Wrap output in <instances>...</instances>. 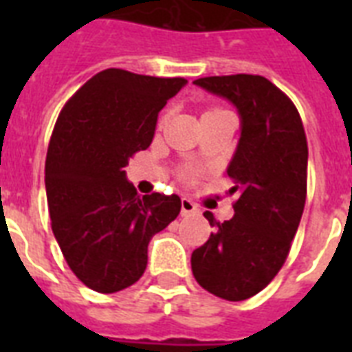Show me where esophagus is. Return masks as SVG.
I'll use <instances>...</instances> for the list:
<instances>
[{"mask_svg":"<svg viewBox=\"0 0 352 352\" xmlns=\"http://www.w3.org/2000/svg\"><path fill=\"white\" fill-rule=\"evenodd\" d=\"M197 212H199L197 204L193 203V201H190V199L182 197V201H181V214L184 215V217H188V215H192V214H197Z\"/></svg>","mask_w":352,"mask_h":352,"instance_id":"34e87169","label":"esophagus"}]
</instances>
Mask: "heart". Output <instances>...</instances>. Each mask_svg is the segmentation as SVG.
Masks as SVG:
<instances>
[{
	"label": "heart",
	"mask_w": 352,
	"mask_h": 352,
	"mask_svg": "<svg viewBox=\"0 0 352 352\" xmlns=\"http://www.w3.org/2000/svg\"><path fill=\"white\" fill-rule=\"evenodd\" d=\"M179 173H181V179H184V181H193L199 175L197 168H193V166H184Z\"/></svg>",
	"instance_id": "obj_1"
}]
</instances>
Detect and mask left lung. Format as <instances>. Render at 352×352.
I'll return each mask as SVG.
<instances>
[{"mask_svg": "<svg viewBox=\"0 0 352 352\" xmlns=\"http://www.w3.org/2000/svg\"><path fill=\"white\" fill-rule=\"evenodd\" d=\"M230 100L241 117V138L228 177L237 193L234 217L192 254L197 283L217 298L248 300L281 270L300 226L307 199L305 129L283 91L259 74L206 76L193 82Z\"/></svg>", "mask_w": 352, "mask_h": 352, "instance_id": "1", "label": "left lung"}]
</instances>
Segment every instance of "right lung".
<instances>
[{
    "label": "right lung",
    "instance_id": "obj_1",
    "mask_svg": "<svg viewBox=\"0 0 352 352\" xmlns=\"http://www.w3.org/2000/svg\"><path fill=\"white\" fill-rule=\"evenodd\" d=\"M186 80L106 69L87 80L58 115L45 160L52 234L74 276L113 294L137 283L149 239L181 212V197H140L126 171L148 149L159 111Z\"/></svg>",
    "mask_w": 352,
    "mask_h": 352
}]
</instances>
